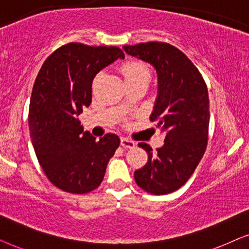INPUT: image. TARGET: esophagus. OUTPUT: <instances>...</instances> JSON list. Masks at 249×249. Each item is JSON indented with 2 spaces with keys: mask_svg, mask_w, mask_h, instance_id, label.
<instances>
[{
  "mask_svg": "<svg viewBox=\"0 0 249 249\" xmlns=\"http://www.w3.org/2000/svg\"><path fill=\"white\" fill-rule=\"evenodd\" d=\"M121 146H124V147H125V148H134L136 144H135V142L130 141V139L121 138Z\"/></svg>",
  "mask_w": 249,
  "mask_h": 249,
  "instance_id": "1",
  "label": "esophagus"
}]
</instances>
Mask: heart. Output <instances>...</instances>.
Wrapping results in <instances>:
<instances>
[{"instance_id":"heart-1","label":"heart","mask_w":249,"mask_h":249,"mask_svg":"<svg viewBox=\"0 0 249 249\" xmlns=\"http://www.w3.org/2000/svg\"><path fill=\"white\" fill-rule=\"evenodd\" d=\"M121 73L124 76L125 84L141 79L149 80V77H151L148 68L138 61H129V62L124 63L121 67Z\"/></svg>"}]
</instances>
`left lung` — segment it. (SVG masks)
Returning <instances> with one entry per match:
<instances>
[{
  "label": "left lung",
  "instance_id": "1",
  "mask_svg": "<svg viewBox=\"0 0 249 249\" xmlns=\"http://www.w3.org/2000/svg\"><path fill=\"white\" fill-rule=\"evenodd\" d=\"M124 52L154 67L158 96L151 114L165 134L164 145L153 153L146 142L147 163L135 171L136 183L155 195L185 185L205 153L210 124L209 93L192 61L168 43L148 42L124 46Z\"/></svg>",
  "mask_w": 249,
  "mask_h": 249
}]
</instances>
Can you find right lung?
I'll return each instance as SVG.
<instances>
[{
    "mask_svg": "<svg viewBox=\"0 0 249 249\" xmlns=\"http://www.w3.org/2000/svg\"><path fill=\"white\" fill-rule=\"evenodd\" d=\"M118 59H124L119 47L70 43L54 51L37 74L29 104L30 138L46 177L63 192L96 189L120 145L114 134L96 141L78 119L91 103L95 76Z\"/></svg>",
    "mask_w": 249,
    "mask_h": 249,
    "instance_id": "add662e5",
    "label": "right lung"
}]
</instances>
